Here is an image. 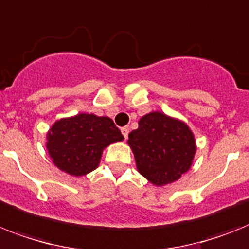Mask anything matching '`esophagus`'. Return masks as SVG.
I'll use <instances>...</instances> for the list:
<instances>
[{
  "instance_id": "34e87169",
  "label": "esophagus",
  "mask_w": 249,
  "mask_h": 249,
  "mask_svg": "<svg viewBox=\"0 0 249 249\" xmlns=\"http://www.w3.org/2000/svg\"><path fill=\"white\" fill-rule=\"evenodd\" d=\"M121 134L124 135V138L126 139L129 135V126H124V128H121Z\"/></svg>"
}]
</instances>
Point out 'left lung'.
<instances>
[{"label":"left lung","instance_id":"obj_1","mask_svg":"<svg viewBox=\"0 0 249 249\" xmlns=\"http://www.w3.org/2000/svg\"><path fill=\"white\" fill-rule=\"evenodd\" d=\"M128 143L138 171L156 186L177 181L190 170L196 152L189 126L157 111L139 120V128L129 134Z\"/></svg>","mask_w":249,"mask_h":249}]
</instances>
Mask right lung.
Returning a JSON list of instances; mask_svg holds the SVG:
<instances>
[{"label":"right lung","mask_w":249,"mask_h":249,"mask_svg":"<svg viewBox=\"0 0 249 249\" xmlns=\"http://www.w3.org/2000/svg\"><path fill=\"white\" fill-rule=\"evenodd\" d=\"M47 139L50 158L59 170L85 176L97 168L104 148L124 137L110 118L78 114L58 120Z\"/></svg>","instance_id":"1"}]
</instances>
